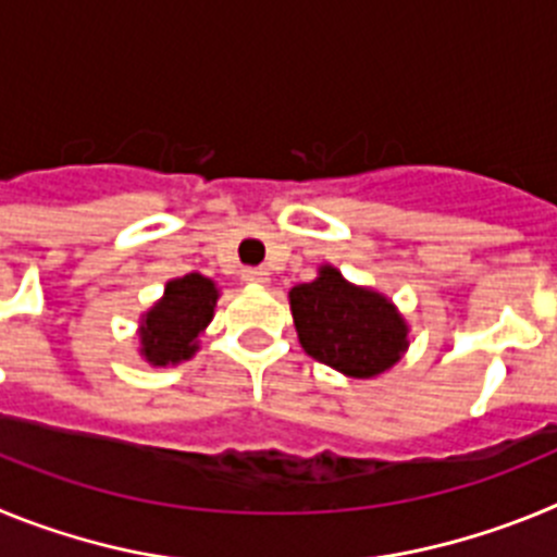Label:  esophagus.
Returning <instances> with one entry per match:
<instances>
[{"mask_svg":"<svg viewBox=\"0 0 557 557\" xmlns=\"http://www.w3.org/2000/svg\"><path fill=\"white\" fill-rule=\"evenodd\" d=\"M243 278H245V282H250V284H268L270 273L264 268H245Z\"/></svg>","mask_w":557,"mask_h":557,"instance_id":"obj_1","label":"esophagus"}]
</instances>
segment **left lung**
Here are the masks:
<instances>
[{
	"instance_id": "left-lung-1",
	"label": "left lung",
	"mask_w": 557,
	"mask_h": 557,
	"mask_svg": "<svg viewBox=\"0 0 557 557\" xmlns=\"http://www.w3.org/2000/svg\"><path fill=\"white\" fill-rule=\"evenodd\" d=\"M289 309L304 351L348 376H376L407 348V326L393 304L348 284L334 268L289 289Z\"/></svg>"
}]
</instances>
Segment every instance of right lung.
Listing matches in <instances>:
<instances>
[{
	"label": "right lung",
	"mask_w": 557,
	"mask_h": 557,
	"mask_svg": "<svg viewBox=\"0 0 557 557\" xmlns=\"http://www.w3.org/2000/svg\"><path fill=\"white\" fill-rule=\"evenodd\" d=\"M218 287L200 273L166 284L164 298L147 312L141 326V354L152 366H175L195 354V339L209 326Z\"/></svg>",
	"instance_id": "obj_1"
}]
</instances>
